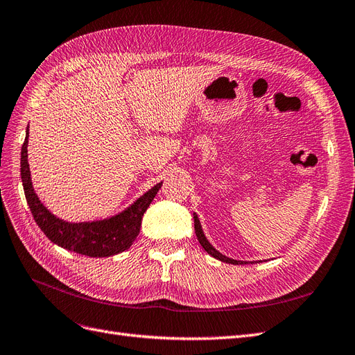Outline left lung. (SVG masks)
I'll use <instances>...</instances> for the list:
<instances>
[{
  "label": "left lung",
  "mask_w": 355,
  "mask_h": 355,
  "mask_svg": "<svg viewBox=\"0 0 355 355\" xmlns=\"http://www.w3.org/2000/svg\"><path fill=\"white\" fill-rule=\"evenodd\" d=\"M193 220H195V232H196V236H198V239H199V242H200L202 248H204V250L208 252L209 256H212V257L217 259V260H220V261L230 263V265H247L248 261H242V260L230 259V257H226L225 254H221L220 251H217L214 247H212V245L209 244V241H208V239H207V236L204 235V230H202L200 221H199V218H198V216L195 214V212H193ZM251 263H254V261H251Z\"/></svg>",
  "instance_id": "obj_1"
}]
</instances>
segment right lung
<instances>
[{"mask_svg": "<svg viewBox=\"0 0 355 355\" xmlns=\"http://www.w3.org/2000/svg\"><path fill=\"white\" fill-rule=\"evenodd\" d=\"M28 137L26 129L25 143L20 151V177H22L26 202L31 208L33 217L44 235L53 244L89 257H110L132 245L139 234L144 212L157 195L162 183L151 187L132 205L110 218L85 223L60 220L42 204L34 191L28 164Z\"/></svg>", "mask_w": 355, "mask_h": 355, "instance_id": "add662e5", "label": "right lung"}]
</instances>
